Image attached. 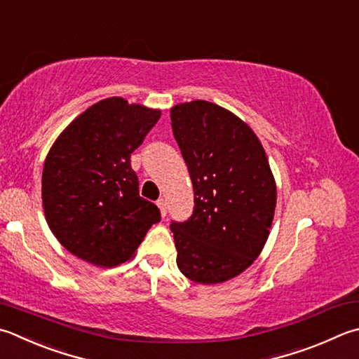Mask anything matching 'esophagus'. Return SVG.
<instances>
[{
    "mask_svg": "<svg viewBox=\"0 0 359 359\" xmlns=\"http://www.w3.org/2000/svg\"><path fill=\"white\" fill-rule=\"evenodd\" d=\"M156 205H158V208L161 209L162 217H165V214H167V201H165L164 198H159V200L156 201Z\"/></svg>",
    "mask_w": 359,
    "mask_h": 359,
    "instance_id": "34e87169",
    "label": "esophagus"
}]
</instances>
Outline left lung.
I'll use <instances>...</instances> for the list:
<instances>
[{
	"mask_svg": "<svg viewBox=\"0 0 359 359\" xmlns=\"http://www.w3.org/2000/svg\"><path fill=\"white\" fill-rule=\"evenodd\" d=\"M172 131L194 186V211L172 220L177 264L201 285L234 278L258 258L272 225L276 186L252 128L209 101L172 107Z\"/></svg>",
	"mask_w": 359,
	"mask_h": 359,
	"instance_id": "1",
	"label": "left lung"
}]
</instances>
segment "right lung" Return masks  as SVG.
I'll list each match as a JSON object with an SVG mask.
<instances>
[{"label":"right lung","mask_w":359,"mask_h":359,"mask_svg":"<svg viewBox=\"0 0 359 359\" xmlns=\"http://www.w3.org/2000/svg\"><path fill=\"white\" fill-rule=\"evenodd\" d=\"M159 117L161 111L112 97L74 118L51 147L42 175L45 217L83 261L118 266L161 220L159 208L139 195L130 161Z\"/></svg>","instance_id":"right-lung-1"}]
</instances>
